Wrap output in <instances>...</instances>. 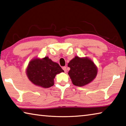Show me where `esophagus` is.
I'll use <instances>...</instances> for the list:
<instances>
[{
    "label": "esophagus",
    "mask_w": 126,
    "mask_h": 126,
    "mask_svg": "<svg viewBox=\"0 0 126 126\" xmlns=\"http://www.w3.org/2000/svg\"><path fill=\"white\" fill-rule=\"evenodd\" d=\"M63 69L64 70V71L65 72H67V67H65H65H63Z\"/></svg>",
    "instance_id": "34e87169"
}]
</instances>
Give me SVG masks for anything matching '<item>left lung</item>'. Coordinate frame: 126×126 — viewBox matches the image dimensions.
<instances>
[{"instance_id": "left-lung-1", "label": "left lung", "mask_w": 126, "mask_h": 126, "mask_svg": "<svg viewBox=\"0 0 126 126\" xmlns=\"http://www.w3.org/2000/svg\"><path fill=\"white\" fill-rule=\"evenodd\" d=\"M68 74L74 85L84 86L91 82L97 74V68L90 59L76 56L68 64Z\"/></svg>"}]
</instances>
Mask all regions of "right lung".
Instances as JSON below:
<instances>
[{
    "mask_svg": "<svg viewBox=\"0 0 126 126\" xmlns=\"http://www.w3.org/2000/svg\"><path fill=\"white\" fill-rule=\"evenodd\" d=\"M63 72L58 63L46 57L43 59H32L29 63L26 73L28 78L34 84L47 88L54 85L56 74Z\"/></svg>",
    "mask_w": 126,
    "mask_h": 126,
    "instance_id": "right-lung-1",
    "label": "right lung"
}]
</instances>
